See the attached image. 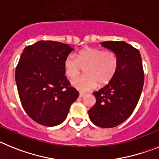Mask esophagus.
<instances>
[{
	"instance_id": "1",
	"label": "esophagus",
	"mask_w": 159,
	"mask_h": 159,
	"mask_svg": "<svg viewBox=\"0 0 159 159\" xmlns=\"http://www.w3.org/2000/svg\"><path fill=\"white\" fill-rule=\"evenodd\" d=\"M85 94H86V93H83V92H80V93H79V97L82 98V97L85 96Z\"/></svg>"
}]
</instances>
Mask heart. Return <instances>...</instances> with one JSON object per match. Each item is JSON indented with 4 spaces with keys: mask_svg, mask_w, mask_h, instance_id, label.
<instances>
[{
    "mask_svg": "<svg viewBox=\"0 0 159 159\" xmlns=\"http://www.w3.org/2000/svg\"><path fill=\"white\" fill-rule=\"evenodd\" d=\"M118 57L114 51L102 50L97 48H86L75 57L70 54L63 62L64 72L72 79L85 69L84 77L72 80L74 88L81 91H88L96 87L98 84L103 86L114 78L118 70Z\"/></svg>",
    "mask_w": 159,
    "mask_h": 159,
    "instance_id": "1",
    "label": "heart"
}]
</instances>
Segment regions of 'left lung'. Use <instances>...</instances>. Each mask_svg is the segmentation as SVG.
<instances>
[{
  "mask_svg": "<svg viewBox=\"0 0 159 159\" xmlns=\"http://www.w3.org/2000/svg\"><path fill=\"white\" fill-rule=\"evenodd\" d=\"M101 45L114 51L118 66L114 78L93 92L96 103L89 110V119L102 128L121 124L134 112L144 84V72L139 51L125 41H103Z\"/></svg>",
  "mask_w": 159,
  "mask_h": 159,
  "instance_id": "left-lung-1",
  "label": "left lung"
}]
</instances>
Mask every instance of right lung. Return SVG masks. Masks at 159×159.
<instances>
[{
  "instance_id": "1",
  "label": "right lung",
  "mask_w": 159,
  "mask_h": 159,
  "mask_svg": "<svg viewBox=\"0 0 159 159\" xmlns=\"http://www.w3.org/2000/svg\"><path fill=\"white\" fill-rule=\"evenodd\" d=\"M73 50L67 44L40 41L26 46L20 55L15 73L19 98L26 114L41 125L62 123L79 96L63 67Z\"/></svg>"
}]
</instances>
